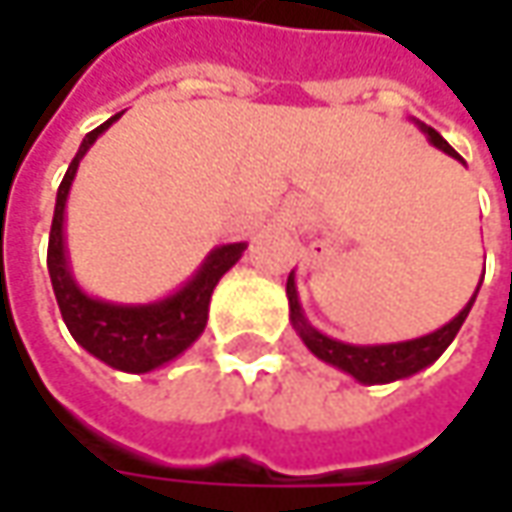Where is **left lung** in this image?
Masks as SVG:
<instances>
[{"instance_id":"8db88e82","label":"left lung","mask_w":512,"mask_h":512,"mask_svg":"<svg viewBox=\"0 0 512 512\" xmlns=\"http://www.w3.org/2000/svg\"><path fill=\"white\" fill-rule=\"evenodd\" d=\"M422 130L427 133V139L436 145L439 150H444L447 156L453 159H462L456 150L450 148L444 142L442 136L433 128L422 125ZM287 299H290V319H293V327L299 330L302 342L310 347V353H316L322 362L336 364L342 367L344 373H350L353 379H359L364 384H382V382H396V379H404V376H413L419 373L422 367L433 364L444 350L447 344L456 339L459 327L464 325L470 307L476 302V296L467 302L462 313L444 325L442 330L430 333V336H422V339H413V342H399V344H376V347H356V344H344L336 342V339H327L322 336L316 327L307 325V319L302 316V307H299V296H296V285H293V273L287 276Z\"/></svg>"}]
</instances>
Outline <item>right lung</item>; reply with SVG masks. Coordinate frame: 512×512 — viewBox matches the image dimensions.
<instances>
[{"instance_id":"right-lung-1","label":"right lung","mask_w":512,"mask_h":512,"mask_svg":"<svg viewBox=\"0 0 512 512\" xmlns=\"http://www.w3.org/2000/svg\"><path fill=\"white\" fill-rule=\"evenodd\" d=\"M119 119V113L108 119L105 125L90 130L82 139V148L73 156L68 173L56 193V210H53V225L48 239V273L53 282V293L62 310V319L68 325L70 336L82 344L96 359H102L116 370L125 373H148L159 364L176 359L182 350L202 336L207 325V305L216 282L225 276L230 267L239 262L245 245L216 247L202 270L187 282L176 296H170L159 305L145 307H122L108 305L99 299L85 296L73 285L65 262V245H62V219H65V202H68L70 182L79 168V159L88 153L96 142V136L110 128Z\"/></svg>"}]
</instances>
